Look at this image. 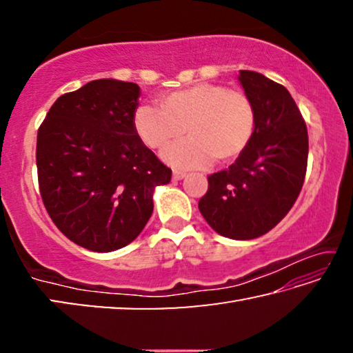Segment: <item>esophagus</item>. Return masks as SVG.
I'll use <instances>...</instances> for the list:
<instances>
[{
	"mask_svg": "<svg viewBox=\"0 0 353 353\" xmlns=\"http://www.w3.org/2000/svg\"><path fill=\"white\" fill-rule=\"evenodd\" d=\"M183 177H187V172L185 171H179V170L172 171V179H174V181H182Z\"/></svg>",
	"mask_w": 353,
	"mask_h": 353,
	"instance_id": "esophagus-1",
	"label": "esophagus"
}]
</instances>
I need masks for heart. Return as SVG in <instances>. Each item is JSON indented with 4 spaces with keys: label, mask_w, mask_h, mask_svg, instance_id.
<instances>
[{
    "label": "heart",
    "mask_w": 353,
    "mask_h": 353,
    "mask_svg": "<svg viewBox=\"0 0 353 353\" xmlns=\"http://www.w3.org/2000/svg\"><path fill=\"white\" fill-rule=\"evenodd\" d=\"M134 130L149 149H160L166 163L194 168L235 160L248 148L255 130V107L246 93L201 82L172 92L159 107L143 104L134 113Z\"/></svg>",
    "instance_id": "1"
}]
</instances>
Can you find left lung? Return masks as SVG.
Wrapping results in <instances>:
<instances>
[{"instance_id": "1", "label": "left lung", "mask_w": 353, "mask_h": 353, "mask_svg": "<svg viewBox=\"0 0 353 353\" xmlns=\"http://www.w3.org/2000/svg\"><path fill=\"white\" fill-rule=\"evenodd\" d=\"M238 81L255 107L254 135L235 163L208 176L199 212L216 234L254 240L294 205L307 172L308 134L283 85L248 70Z\"/></svg>"}]
</instances>
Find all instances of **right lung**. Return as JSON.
<instances>
[{
    "label": "right lung",
    "instance_id": "1",
    "mask_svg": "<svg viewBox=\"0 0 353 353\" xmlns=\"http://www.w3.org/2000/svg\"><path fill=\"white\" fill-rule=\"evenodd\" d=\"M140 87L98 79L62 94L37 134L39 188L62 234L93 252L132 243L154 210L155 187L171 170L139 140Z\"/></svg>",
    "mask_w": 353,
    "mask_h": 353
}]
</instances>
